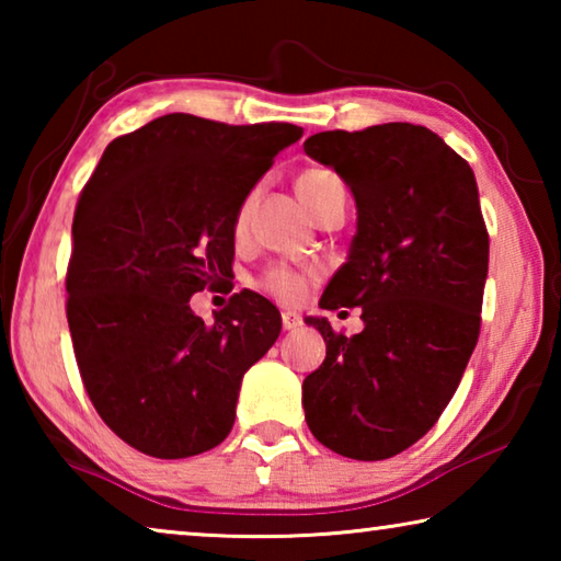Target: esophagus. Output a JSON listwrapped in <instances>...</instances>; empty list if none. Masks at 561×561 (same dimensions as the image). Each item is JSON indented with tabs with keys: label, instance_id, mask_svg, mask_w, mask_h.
Returning a JSON list of instances; mask_svg holds the SVG:
<instances>
[{
	"label": "esophagus",
	"instance_id": "obj_1",
	"mask_svg": "<svg viewBox=\"0 0 561 561\" xmlns=\"http://www.w3.org/2000/svg\"><path fill=\"white\" fill-rule=\"evenodd\" d=\"M282 327H284V331L299 329V327H301V314H299V311L284 309V311H282Z\"/></svg>",
	"mask_w": 561,
	"mask_h": 561
}]
</instances>
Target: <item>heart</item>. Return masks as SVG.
Instances as JSON below:
<instances>
[{"label": "heart", "instance_id": "b5f03b06", "mask_svg": "<svg viewBox=\"0 0 561 561\" xmlns=\"http://www.w3.org/2000/svg\"><path fill=\"white\" fill-rule=\"evenodd\" d=\"M341 180L331 173V170H321V168H311L307 173H301L297 180V193L304 201V205L314 207L319 203V197L327 193L329 187L339 185ZM247 210H250V205H242L240 213H237V220L234 227L237 230H242L244 222H247ZM317 277L314 270H297V267H289V264H272L270 270L262 272V277L257 279L260 289L267 291L270 297H274L277 301L284 304H297L304 299V294L309 291V284L311 279Z\"/></svg>", "mask_w": 561, "mask_h": 561}]
</instances>
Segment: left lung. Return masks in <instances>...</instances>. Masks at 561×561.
Here are the masks:
<instances>
[{"label": "left lung", "instance_id": "left-lung-1", "mask_svg": "<svg viewBox=\"0 0 561 561\" xmlns=\"http://www.w3.org/2000/svg\"><path fill=\"white\" fill-rule=\"evenodd\" d=\"M356 201L348 260L321 309L360 307L364 331L309 317L327 358L304 378L314 438L344 458L386 460L438 421L480 336L490 237L472 168L413 123L324 130L304 140Z\"/></svg>", "mask_w": 561, "mask_h": 561}]
</instances>
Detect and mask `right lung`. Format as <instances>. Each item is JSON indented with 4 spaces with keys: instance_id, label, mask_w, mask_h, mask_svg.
Returning <instances> with one entry per match:
<instances>
[{
    "instance_id": "add662e5",
    "label": "right lung",
    "mask_w": 561,
    "mask_h": 561,
    "mask_svg": "<svg viewBox=\"0 0 561 561\" xmlns=\"http://www.w3.org/2000/svg\"><path fill=\"white\" fill-rule=\"evenodd\" d=\"M301 133L168 113L103 150L73 213L66 319L91 403L130 448L178 460L230 435L282 317L244 289L205 324L190 297L230 277L237 213Z\"/></svg>"
}]
</instances>
